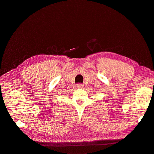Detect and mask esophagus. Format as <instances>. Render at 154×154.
<instances>
[{
  "instance_id": "esophagus-1",
  "label": "esophagus",
  "mask_w": 154,
  "mask_h": 154,
  "mask_svg": "<svg viewBox=\"0 0 154 154\" xmlns=\"http://www.w3.org/2000/svg\"><path fill=\"white\" fill-rule=\"evenodd\" d=\"M77 87L78 88H82L83 87V85L81 84V83H79V84L77 85Z\"/></svg>"
}]
</instances>
